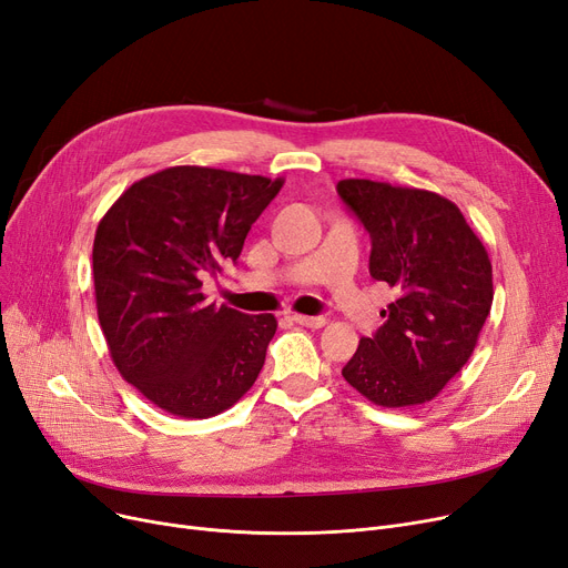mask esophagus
<instances>
[{
  "label": "esophagus",
  "mask_w": 568,
  "mask_h": 568,
  "mask_svg": "<svg viewBox=\"0 0 568 568\" xmlns=\"http://www.w3.org/2000/svg\"><path fill=\"white\" fill-rule=\"evenodd\" d=\"M292 320H294V323H297V325L311 327V329H320V327L327 325V320H325L323 315H302V313H297V315H292Z\"/></svg>",
  "instance_id": "34e87169"
}]
</instances>
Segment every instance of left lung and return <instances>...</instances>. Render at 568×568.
Masks as SVG:
<instances>
[{
  "label": "left lung",
  "instance_id": "obj_1",
  "mask_svg": "<svg viewBox=\"0 0 568 568\" xmlns=\"http://www.w3.org/2000/svg\"><path fill=\"white\" fill-rule=\"evenodd\" d=\"M336 190L372 236L368 271L397 294L341 374L383 408L432 402L474 355L495 300L485 245L436 192L366 179Z\"/></svg>",
  "mask_w": 568,
  "mask_h": 568
}]
</instances>
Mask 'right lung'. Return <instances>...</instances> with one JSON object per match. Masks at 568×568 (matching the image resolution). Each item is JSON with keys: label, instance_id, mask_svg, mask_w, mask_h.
Here are the masks:
<instances>
[{"label": "right lung", "instance_id": "1", "mask_svg": "<svg viewBox=\"0 0 568 568\" xmlns=\"http://www.w3.org/2000/svg\"><path fill=\"white\" fill-rule=\"evenodd\" d=\"M283 179L169 166L122 192L92 245L97 315L120 376L158 408L204 420L257 381L271 313L206 302L209 274L236 262Z\"/></svg>", "mask_w": 568, "mask_h": 568}]
</instances>
